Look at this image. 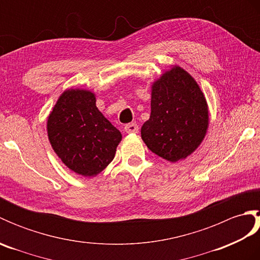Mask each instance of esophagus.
Listing matches in <instances>:
<instances>
[{
	"mask_svg": "<svg viewBox=\"0 0 260 260\" xmlns=\"http://www.w3.org/2000/svg\"><path fill=\"white\" fill-rule=\"evenodd\" d=\"M124 129H125L126 133H128V134H135V133H139V126H137V125H136V124H134V123L125 125Z\"/></svg>",
	"mask_w": 260,
	"mask_h": 260,
	"instance_id": "34e87169",
	"label": "esophagus"
}]
</instances>
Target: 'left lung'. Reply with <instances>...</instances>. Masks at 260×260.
<instances>
[{"mask_svg": "<svg viewBox=\"0 0 260 260\" xmlns=\"http://www.w3.org/2000/svg\"><path fill=\"white\" fill-rule=\"evenodd\" d=\"M150 119L142 140L156 155L178 162L194 152L207 134L208 104L194 78L174 66L153 82Z\"/></svg>", "mask_w": 260, "mask_h": 260, "instance_id": "left-lung-1", "label": "left lung"}]
</instances>
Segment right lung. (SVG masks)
<instances>
[{
    "label": "right lung",
    "instance_id": "right-lung-1",
    "mask_svg": "<svg viewBox=\"0 0 260 260\" xmlns=\"http://www.w3.org/2000/svg\"><path fill=\"white\" fill-rule=\"evenodd\" d=\"M48 137L66 167L82 176H96L113 161L120 132L99 112L95 93L64 90L47 123Z\"/></svg>",
    "mask_w": 260,
    "mask_h": 260
}]
</instances>
